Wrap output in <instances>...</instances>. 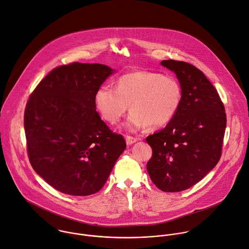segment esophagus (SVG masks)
I'll use <instances>...</instances> for the list:
<instances>
[{"instance_id":"obj_1","label":"esophagus","mask_w":249,"mask_h":249,"mask_svg":"<svg viewBox=\"0 0 249 249\" xmlns=\"http://www.w3.org/2000/svg\"><path fill=\"white\" fill-rule=\"evenodd\" d=\"M125 139H126V143H127L128 145H131V144L135 143V142L138 141V139L133 138V137H130V136H127Z\"/></svg>"}]
</instances>
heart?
Here are the masks:
<instances>
[{
    "instance_id": "b5f03b06",
    "label": "heart",
    "mask_w": 249,
    "mask_h": 249,
    "mask_svg": "<svg viewBox=\"0 0 249 249\" xmlns=\"http://www.w3.org/2000/svg\"><path fill=\"white\" fill-rule=\"evenodd\" d=\"M182 96L181 83L176 77L139 71L121 75L114 88L100 86L94 104L101 117L109 124H116L130 104L133 112L124 127L138 131L145 126L159 129L168 125L178 112Z\"/></svg>"
}]
</instances>
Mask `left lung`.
I'll list each match as a JSON object with an SVG mask.
<instances>
[{
  "instance_id": "left-lung-1",
  "label": "left lung",
  "mask_w": 249,
  "mask_h": 249,
  "mask_svg": "<svg viewBox=\"0 0 249 249\" xmlns=\"http://www.w3.org/2000/svg\"><path fill=\"white\" fill-rule=\"evenodd\" d=\"M161 65L175 71L183 96L175 118L146 138L152 157L146 169L164 192H180L202 180L218 163L226 129L224 105L212 82L195 66L175 60Z\"/></svg>"
}]
</instances>
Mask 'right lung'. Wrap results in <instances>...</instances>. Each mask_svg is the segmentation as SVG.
<instances>
[{
    "label": "right lung",
    "instance_id": "1",
    "mask_svg": "<svg viewBox=\"0 0 249 249\" xmlns=\"http://www.w3.org/2000/svg\"><path fill=\"white\" fill-rule=\"evenodd\" d=\"M103 64L53 69L27 102L24 128L30 163L56 190L88 196L102 189L126 148L94 104L96 90L113 73Z\"/></svg>",
    "mask_w": 249,
    "mask_h": 249
}]
</instances>
